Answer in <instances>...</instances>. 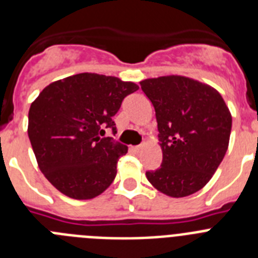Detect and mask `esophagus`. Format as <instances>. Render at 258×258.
Segmentation results:
<instances>
[{"label": "esophagus", "instance_id": "esophagus-1", "mask_svg": "<svg viewBox=\"0 0 258 258\" xmlns=\"http://www.w3.org/2000/svg\"><path fill=\"white\" fill-rule=\"evenodd\" d=\"M141 149H142V146H132V150H133V151H140Z\"/></svg>", "mask_w": 258, "mask_h": 258}]
</instances>
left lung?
Returning a JSON list of instances; mask_svg holds the SVG:
<instances>
[{
    "label": "left lung",
    "mask_w": 258,
    "mask_h": 258,
    "mask_svg": "<svg viewBox=\"0 0 258 258\" xmlns=\"http://www.w3.org/2000/svg\"><path fill=\"white\" fill-rule=\"evenodd\" d=\"M140 84L154 104L163 151L161 166L146 177L170 198L202 190L229 147V107L216 89L190 77L169 75Z\"/></svg>",
    "instance_id": "8db88e82"
}]
</instances>
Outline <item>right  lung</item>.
I'll use <instances>...</instances> for the list:
<instances>
[{"label": "right lung", "mask_w": 258, "mask_h": 258, "mask_svg": "<svg viewBox=\"0 0 258 258\" xmlns=\"http://www.w3.org/2000/svg\"><path fill=\"white\" fill-rule=\"evenodd\" d=\"M132 81L98 74H77L49 84L32 102L28 137L40 170L63 195L88 200L113 182L127 147L104 136L116 133L113 116Z\"/></svg>", "instance_id": "right-lung-1"}]
</instances>
